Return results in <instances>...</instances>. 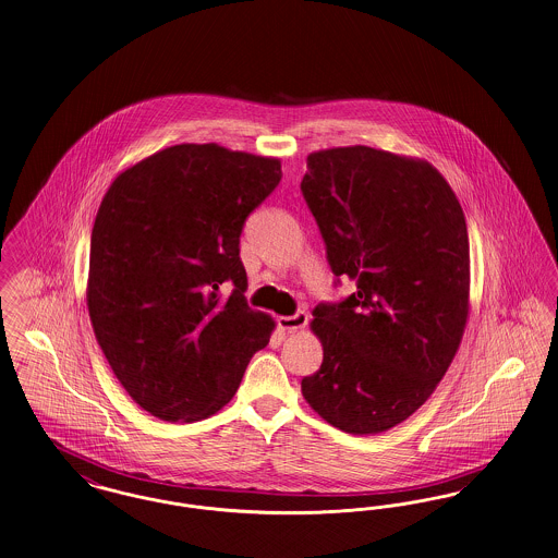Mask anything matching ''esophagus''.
Wrapping results in <instances>:
<instances>
[{"instance_id": "1", "label": "esophagus", "mask_w": 558, "mask_h": 558, "mask_svg": "<svg viewBox=\"0 0 558 558\" xmlns=\"http://www.w3.org/2000/svg\"><path fill=\"white\" fill-rule=\"evenodd\" d=\"M279 323V327L283 329V331H288V333H293V331H298V329H302V327H306V323H308V315L306 313H295V315H290V317H279L277 319Z\"/></svg>"}]
</instances>
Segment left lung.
<instances>
[{
  "instance_id": "left-lung-1",
  "label": "left lung",
  "mask_w": 558,
  "mask_h": 558,
  "mask_svg": "<svg viewBox=\"0 0 558 558\" xmlns=\"http://www.w3.org/2000/svg\"><path fill=\"white\" fill-rule=\"evenodd\" d=\"M302 195L327 263L356 292L317 304L323 363L306 403L349 435L384 433L420 410L460 349L469 319L470 247L462 206L424 159L381 148L311 153Z\"/></svg>"
}]
</instances>
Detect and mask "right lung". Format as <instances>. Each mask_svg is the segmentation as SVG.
<instances>
[{"mask_svg": "<svg viewBox=\"0 0 558 558\" xmlns=\"http://www.w3.org/2000/svg\"><path fill=\"white\" fill-rule=\"evenodd\" d=\"M279 180L275 157L177 145L123 170L102 197L89 322L119 384L150 415H214L268 344L275 322L247 306L239 236Z\"/></svg>", "mask_w": 558, "mask_h": 558, "instance_id": "obj_1", "label": "right lung"}]
</instances>
